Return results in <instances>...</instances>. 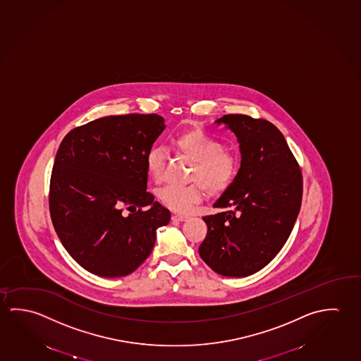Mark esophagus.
Listing matches in <instances>:
<instances>
[{"mask_svg": "<svg viewBox=\"0 0 361 361\" xmlns=\"http://www.w3.org/2000/svg\"><path fill=\"white\" fill-rule=\"evenodd\" d=\"M188 218H189L188 215H183V214H173L172 215V219L173 220H178V221H183V220H186Z\"/></svg>", "mask_w": 361, "mask_h": 361, "instance_id": "obj_1", "label": "esophagus"}]
</instances>
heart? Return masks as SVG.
<instances>
[{
    "label": "heart",
    "mask_w": 361,
    "mask_h": 361,
    "mask_svg": "<svg viewBox=\"0 0 361 361\" xmlns=\"http://www.w3.org/2000/svg\"><path fill=\"white\" fill-rule=\"evenodd\" d=\"M170 146L176 154L191 161L188 180L192 183L185 186L166 185L157 196L165 207L175 212H189L192 205L200 202L204 190L210 196L223 194L234 181L238 172V156L231 148L207 132L192 130L178 132L172 137ZM148 178L161 183L165 169V152L160 147H152L145 159Z\"/></svg>",
    "instance_id": "b5f03b06"
}]
</instances>
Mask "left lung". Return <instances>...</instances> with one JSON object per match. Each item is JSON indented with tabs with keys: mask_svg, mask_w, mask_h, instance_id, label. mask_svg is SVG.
<instances>
[{
	"mask_svg": "<svg viewBox=\"0 0 361 361\" xmlns=\"http://www.w3.org/2000/svg\"><path fill=\"white\" fill-rule=\"evenodd\" d=\"M225 123L240 143L237 176L207 215L201 259L225 277L258 272L283 248L302 202L301 167L274 124L245 114H226Z\"/></svg>",
	"mask_w": 361,
	"mask_h": 361,
	"instance_id": "1",
	"label": "left lung"
}]
</instances>
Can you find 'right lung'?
<instances>
[{"mask_svg":"<svg viewBox=\"0 0 361 361\" xmlns=\"http://www.w3.org/2000/svg\"><path fill=\"white\" fill-rule=\"evenodd\" d=\"M164 122L154 113L109 116L75 127L60 143L50 216L71 258L95 276L135 272L151 255L157 228L170 221V210L147 192L145 165Z\"/></svg>","mask_w":361,"mask_h":361,"instance_id":"1","label":"right lung"}]
</instances>
